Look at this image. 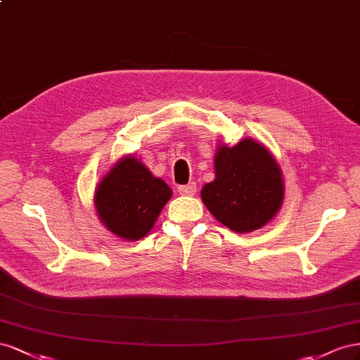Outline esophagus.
I'll return each mask as SVG.
<instances>
[{"mask_svg": "<svg viewBox=\"0 0 360 360\" xmlns=\"http://www.w3.org/2000/svg\"><path fill=\"white\" fill-rule=\"evenodd\" d=\"M196 182H190L187 186H179L178 191L179 194H184V196H193L194 193H196Z\"/></svg>", "mask_w": 360, "mask_h": 360, "instance_id": "obj_1", "label": "esophagus"}]
</instances>
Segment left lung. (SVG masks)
<instances>
[{"label":"left lung","mask_w":360,"mask_h":360,"mask_svg":"<svg viewBox=\"0 0 360 360\" xmlns=\"http://www.w3.org/2000/svg\"><path fill=\"white\" fill-rule=\"evenodd\" d=\"M214 162L215 179L200 193L214 217L241 233L269 223L283 200L282 173L271 153L245 139L233 148L221 146Z\"/></svg>","instance_id":"obj_1"}]
</instances>
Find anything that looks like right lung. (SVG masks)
<instances>
[{
    "label": "right lung",
    "mask_w": 360,
    "mask_h": 360,
    "mask_svg": "<svg viewBox=\"0 0 360 360\" xmlns=\"http://www.w3.org/2000/svg\"><path fill=\"white\" fill-rule=\"evenodd\" d=\"M172 198L166 182L134 157L122 158L101 181L95 205L107 229L125 240H140L152 229L164 205Z\"/></svg>",
    "instance_id": "add662e5"
}]
</instances>
